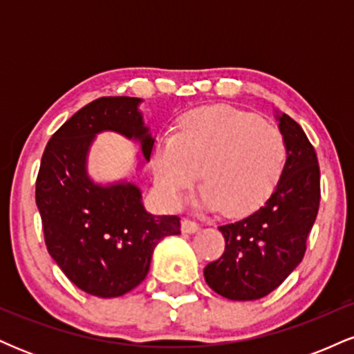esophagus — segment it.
Instances as JSON below:
<instances>
[{"label": "esophagus", "instance_id": "obj_1", "mask_svg": "<svg viewBox=\"0 0 354 354\" xmlns=\"http://www.w3.org/2000/svg\"><path fill=\"white\" fill-rule=\"evenodd\" d=\"M198 230H200V225H198L196 221H193V219L185 218L181 221V231H183V233H196Z\"/></svg>", "mask_w": 354, "mask_h": 354}]
</instances>
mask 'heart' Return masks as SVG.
Instances as JSON below:
<instances>
[{
  "label": "heart",
  "instance_id": "obj_1",
  "mask_svg": "<svg viewBox=\"0 0 354 354\" xmlns=\"http://www.w3.org/2000/svg\"><path fill=\"white\" fill-rule=\"evenodd\" d=\"M284 161L286 143L274 126L241 109L213 106L188 113L176 135L161 138L151 168L171 205H180L201 171L198 205L236 218L270 198Z\"/></svg>",
  "mask_w": 354,
  "mask_h": 354
}]
</instances>
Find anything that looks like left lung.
<instances>
[{
  "mask_svg": "<svg viewBox=\"0 0 354 354\" xmlns=\"http://www.w3.org/2000/svg\"><path fill=\"white\" fill-rule=\"evenodd\" d=\"M286 143L281 178L258 211L219 226L225 253L205 268L218 295L251 301L270 295L301 263L319 208V165L303 128L288 115L276 116Z\"/></svg>",
  "mask_w": 354,
  "mask_h": 354,
  "instance_id": "left-lung-1",
  "label": "left lung"
}]
</instances>
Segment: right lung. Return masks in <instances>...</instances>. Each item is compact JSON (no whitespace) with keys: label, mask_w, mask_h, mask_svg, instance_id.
Instances as JSON below:
<instances>
[{"label":"right lung","mask_w":354,"mask_h":354,"mask_svg":"<svg viewBox=\"0 0 354 354\" xmlns=\"http://www.w3.org/2000/svg\"><path fill=\"white\" fill-rule=\"evenodd\" d=\"M140 103L129 96H104L81 108L48 141L36 178L48 253L71 283L100 298L136 288L148 274L154 246L181 233L178 216H154L145 209L138 186L96 185L86 173L89 146L101 131L140 141L149 161L154 138Z\"/></svg>","instance_id":"add662e5"}]
</instances>
